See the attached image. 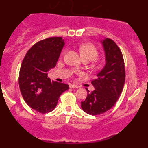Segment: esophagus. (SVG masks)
Here are the masks:
<instances>
[{
  "instance_id": "34e87169",
  "label": "esophagus",
  "mask_w": 148,
  "mask_h": 148,
  "mask_svg": "<svg viewBox=\"0 0 148 148\" xmlns=\"http://www.w3.org/2000/svg\"><path fill=\"white\" fill-rule=\"evenodd\" d=\"M69 88H79V86H76V85H75V84H69Z\"/></svg>"
}]
</instances>
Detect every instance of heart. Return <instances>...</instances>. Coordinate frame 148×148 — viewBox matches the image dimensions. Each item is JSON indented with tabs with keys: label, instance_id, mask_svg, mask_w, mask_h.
Segmentation results:
<instances>
[{
	"label": "heart",
	"instance_id": "heart-1",
	"mask_svg": "<svg viewBox=\"0 0 148 148\" xmlns=\"http://www.w3.org/2000/svg\"><path fill=\"white\" fill-rule=\"evenodd\" d=\"M79 51L83 58H89L90 60H95L99 56L97 49L90 43H85L80 45Z\"/></svg>",
	"mask_w": 148,
	"mask_h": 148
}]
</instances>
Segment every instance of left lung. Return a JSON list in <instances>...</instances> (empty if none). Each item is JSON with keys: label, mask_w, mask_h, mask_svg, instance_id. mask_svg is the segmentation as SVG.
Segmentation results:
<instances>
[{"label": "left lung", "mask_w": 148, "mask_h": 148, "mask_svg": "<svg viewBox=\"0 0 148 148\" xmlns=\"http://www.w3.org/2000/svg\"><path fill=\"white\" fill-rule=\"evenodd\" d=\"M102 43L106 56V64L91 81L95 90L88 92L87 97L81 101V108L92 115L102 114L115 105L123 91L125 81V62L123 53L115 42L109 38Z\"/></svg>", "instance_id": "8db88e82"}]
</instances>
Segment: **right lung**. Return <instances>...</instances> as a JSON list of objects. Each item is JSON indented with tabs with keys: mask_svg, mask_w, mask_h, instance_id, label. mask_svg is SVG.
Segmentation results:
<instances>
[{
	"mask_svg": "<svg viewBox=\"0 0 148 148\" xmlns=\"http://www.w3.org/2000/svg\"><path fill=\"white\" fill-rule=\"evenodd\" d=\"M64 45L61 37H49L35 44L22 61L18 76L20 90L27 104L35 111H53L67 84L51 81L48 72L56 67Z\"/></svg>",
	"mask_w": 148,
	"mask_h": 148,
	"instance_id": "right-lung-1",
	"label": "right lung"
}]
</instances>
